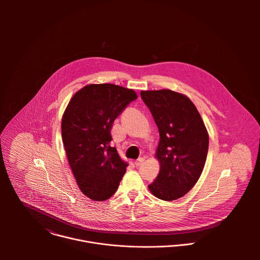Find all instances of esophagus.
<instances>
[{
	"instance_id": "obj_1",
	"label": "esophagus",
	"mask_w": 260,
	"mask_h": 260,
	"mask_svg": "<svg viewBox=\"0 0 260 260\" xmlns=\"http://www.w3.org/2000/svg\"><path fill=\"white\" fill-rule=\"evenodd\" d=\"M144 160H145V159H144L143 157H140V158H138V159L134 162V164H135L136 166H140V165L144 162Z\"/></svg>"
}]
</instances>
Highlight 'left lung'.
<instances>
[{"label": "left lung", "instance_id": "left-lung-1", "mask_svg": "<svg viewBox=\"0 0 260 260\" xmlns=\"http://www.w3.org/2000/svg\"><path fill=\"white\" fill-rule=\"evenodd\" d=\"M140 94L160 136L155 153L160 171L149 190L159 199L176 200L192 189L203 171L209 144L207 129L184 94L169 89Z\"/></svg>", "mask_w": 260, "mask_h": 260}]
</instances>
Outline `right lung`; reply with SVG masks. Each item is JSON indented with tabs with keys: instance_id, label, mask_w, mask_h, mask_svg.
Returning <instances> with one entry per match:
<instances>
[{
	"instance_id": "right-lung-1",
	"label": "right lung",
	"mask_w": 260,
	"mask_h": 260,
	"mask_svg": "<svg viewBox=\"0 0 260 260\" xmlns=\"http://www.w3.org/2000/svg\"><path fill=\"white\" fill-rule=\"evenodd\" d=\"M136 92L114 84L86 85L71 98L62 117V139L80 190L103 201L116 192L128 163L112 147L111 128Z\"/></svg>"
}]
</instances>
